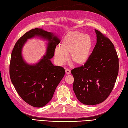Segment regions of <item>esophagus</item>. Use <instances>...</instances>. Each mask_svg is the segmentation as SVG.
I'll return each instance as SVG.
<instances>
[{
	"mask_svg": "<svg viewBox=\"0 0 128 128\" xmlns=\"http://www.w3.org/2000/svg\"><path fill=\"white\" fill-rule=\"evenodd\" d=\"M65 72H66V74H71L70 70L68 69V68H66V70H65Z\"/></svg>",
	"mask_w": 128,
	"mask_h": 128,
	"instance_id": "obj_1",
	"label": "esophagus"
}]
</instances>
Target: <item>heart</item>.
I'll use <instances>...</instances> for the list:
<instances>
[{
	"mask_svg": "<svg viewBox=\"0 0 128 128\" xmlns=\"http://www.w3.org/2000/svg\"><path fill=\"white\" fill-rule=\"evenodd\" d=\"M92 47L91 36L80 31H72L64 37L60 47L55 48V60L58 65L64 64L68 60L70 53L72 62L77 65L84 64L90 58Z\"/></svg>",
	"mask_w": 128,
	"mask_h": 128,
	"instance_id": "1",
	"label": "heart"
}]
</instances>
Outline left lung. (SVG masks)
I'll use <instances>...</instances> for the list:
<instances>
[{
	"label": "left lung",
	"mask_w": 128,
	"mask_h": 128,
	"mask_svg": "<svg viewBox=\"0 0 128 128\" xmlns=\"http://www.w3.org/2000/svg\"><path fill=\"white\" fill-rule=\"evenodd\" d=\"M95 30L96 44L88 60L71 71L76 98L88 105L98 104L106 99L119 72V58L114 44L102 32Z\"/></svg>",
	"instance_id": "8db88e82"
}]
</instances>
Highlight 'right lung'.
<instances>
[{"label": "right lung", "instance_id": "right-lung-1", "mask_svg": "<svg viewBox=\"0 0 128 128\" xmlns=\"http://www.w3.org/2000/svg\"><path fill=\"white\" fill-rule=\"evenodd\" d=\"M36 35L50 42L46 54L38 63L30 65L23 61L21 49L26 40ZM60 42L53 33L36 28L22 36L12 50L9 65L11 81L20 98L33 107L44 106L52 99L57 86L64 75V67L54 66L50 60Z\"/></svg>", "mask_w": 128, "mask_h": 128}]
</instances>
